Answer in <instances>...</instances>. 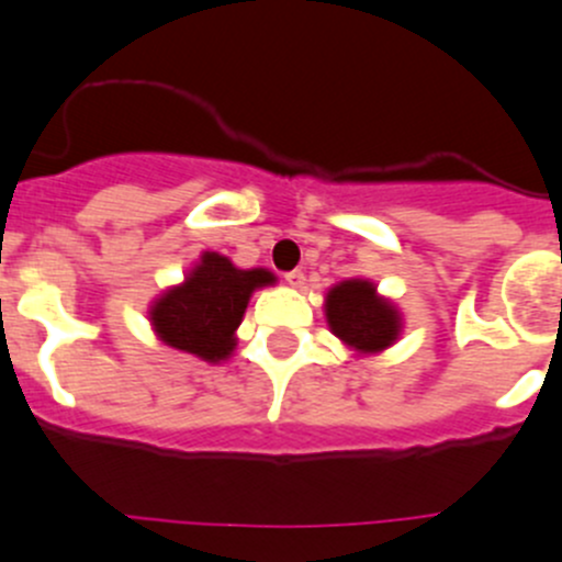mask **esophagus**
Listing matches in <instances>:
<instances>
[{
  "instance_id": "esophagus-1",
  "label": "esophagus",
  "mask_w": 562,
  "mask_h": 562,
  "mask_svg": "<svg viewBox=\"0 0 562 562\" xmlns=\"http://www.w3.org/2000/svg\"><path fill=\"white\" fill-rule=\"evenodd\" d=\"M283 279H286L289 286H303L305 273L303 270H289V273H283Z\"/></svg>"
}]
</instances>
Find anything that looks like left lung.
<instances>
[{"instance_id": "obj_1", "label": "left lung", "mask_w": 562, "mask_h": 562, "mask_svg": "<svg viewBox=\"0 0 562 562\" xmlns=\"http://www.w3.org/2000/svg\"><path fill=\"white\" fill-rule=\"evenodd\" d=\"M330 330L360 352H376L396 341L398 314L387 300L376 297L369 281H344L327 292Z\"/></svg>"}]
</instances>
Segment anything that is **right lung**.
Masks as SVG:
<instances>
[{
    "instance_id": "right-lung-1",
    "label": "right lung",
    "mask_w": 562,
    "mask_h": 562,
    "mask_svg": "<svg viewBox=\"0 0 562 562\" xmlns=\"http://www.w3.org/2000/svg\"><path fill=\"white\" fill-rule=\"evenodd\" d=\"M268 270H237L221 254L207 251L182 286L169 289L153 305L160 341L218 363L235 349V330L257 286L273 283Z\"/></svg>"
}]
</instances>
